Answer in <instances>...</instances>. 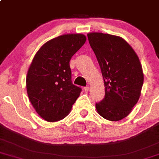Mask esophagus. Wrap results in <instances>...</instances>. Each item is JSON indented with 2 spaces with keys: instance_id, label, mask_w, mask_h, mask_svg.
I'll use <instances>...</instances> for the list:
<instances>
[{
  "instance_id": "1",
  "label": "esophagus",
  "mask_w": 159,
  "mask_h": 159,
  "mask_svg": "<svg viewBox=\"0 0 159 159\" xmlns=\"http://www.w3.org/2000/svg\"><path fill=\"white\" fill-rule=\"evenodd\" d=\"M84 90L85 92H88L89 90V86H86V87H84Z\"/></svg>"
}]
</instances>
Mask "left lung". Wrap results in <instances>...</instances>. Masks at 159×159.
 <instances>
[{
  "mask_svg": "<svg viewBox=\"0 0 159 159\" xmlns=\"http://www.w3.org/2000/svg\"><path fill=\"white\" fill-rule=\"evenodd\" d=\"M87 37L100 66L106 92L102 102L96 104V111L107 120H122L141 96L144 74L139 58L119 36L92 32Z\"/></svg>",
  "mask_w": 159,
  "mask_h": 159,
  "instance_id": "obj_1",
  "label": "left lung"
}]
</instances>
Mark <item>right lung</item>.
I'll use <instances>...</instances> for the list:
<instances>
[{"label": "right lung", "mask_w": 159, "mask_h": 159, "mask_svg": "<svg viewBox=\"0 0 159 159\" xmlns=\"http://www.w3.org/2000/svg\"><path fill=\"white\" fill-rule=\"evenodd\" d=\"M86 40L82 34H67L49 40L39 49L26 77L30 102L47 122L64 119L80 95L71 81L70 60Z\"/></svg>", "instance_id": "1"}]
</instances>
